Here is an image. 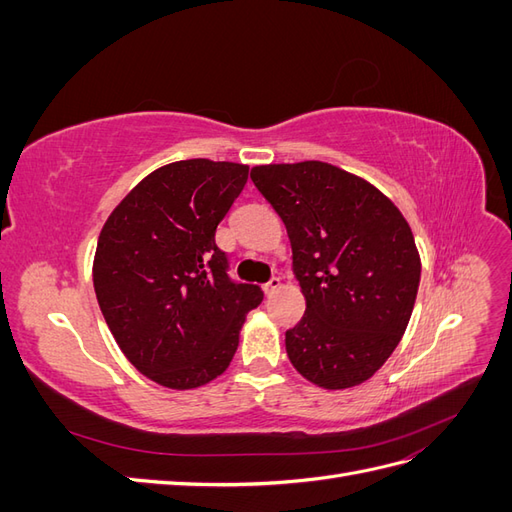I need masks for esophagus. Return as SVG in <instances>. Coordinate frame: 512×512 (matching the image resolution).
<instances>
[{"label":"esophagus","instance_id":"obj_1","mask_svg":"<svg viewBox=\"0 0 512 512\" xmlns=\"http://www.w3.org/2000/svg\"><path fill=\"white\" fill-rule=\"evenodd\" d=\"M280 288H282V277H277V275H273L271 280L265 286H262V290H265L267 294H273L275 290H280Z\"/></svg>","mask_w":512,"mask_h":512}]
</instances>
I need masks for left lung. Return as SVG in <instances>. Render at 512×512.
I'll return each instance as SVG.
<instances>
[{
    "instance_id": "1",
    "label": "left lung",
    "mask_w": 512,
    "mask_h": 512,
    "mask_svg": "<svg viewBox=\"0 0 512 512\" xmlns=\"http://www.w3.org/2000/svg\"><path fill=\"white\" fill-rule=\"evenodd\" d=\"M280 215L305 314L286 331L288 359L320 389L369 380L412 316L421 256L401 211L376 185L327 162L254 166Z\"/></svg>"
}]
</instances>
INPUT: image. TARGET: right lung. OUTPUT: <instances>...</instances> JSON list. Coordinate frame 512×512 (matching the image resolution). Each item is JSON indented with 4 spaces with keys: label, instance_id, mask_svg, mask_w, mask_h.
<instances>
[{
    "label": "right lung",
    "instance_id": "add662e5",
    "mask_svg": "<svg viewBox=\"0 0 512 512\" xmlns=\"http://www.w3.org/2000/svg\"><path fill=\"white\" fill-rule=\"evenodd\" d=\"M250 166L181 160L149 173L108 215L94 256L102 316L126 359L166 389L188 391L222 376L254 284L226 275L215 230Z\"/></svg>",
    "mask_w": 512,
    "mask_h": 512
}]
</instances>
